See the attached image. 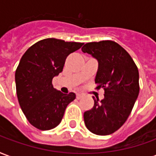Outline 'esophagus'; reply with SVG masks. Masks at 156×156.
I'll list each match as a JSON object with an SVG mask.
<instances>
[{"mask_svg": "<svg viewBox=\"0 0 156 156\" xmlns=\"http://www.w3.org/2000/svg\"><path fill=\"white\" fill-rule=\"evenodd\" d=\"M83 97V95L82 94H80V93H78L76 95V98L78 99V100H80V99H81Z\"/></svg>", "mask_w": 156, "mask_h": 156, "instance_id": "esophagus-1", "label": "esophagus"}]
</instances>
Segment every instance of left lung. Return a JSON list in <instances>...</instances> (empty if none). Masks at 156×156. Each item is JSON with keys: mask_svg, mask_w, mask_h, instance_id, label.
Listing matches in <instances>:
<instances>
[{"mask_svg": "<svg viewBox=\"0 0 156 156\" xmlns=\"http://www.w3.org/2000/svg\"><path fill=\"white\" fill-rule=\"evenodd\" d=\"M81 51L98 61L96 89L105 90L101 101L93 96L95 104L84 113V121L93 134L111 135L123 126L138 97V68L129 53L112 41L86 43Z\"/></svg>", "mask_w": 156, "mask_h": 156, "instance_id": "left-lung-1", "label": "left lung"}]
</instances>
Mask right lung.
Wrapping results in <instances>:
<instances>
[{
  "instance_id": "obj_1",
  "label": "right lung",
  "mask_w": 156,
  "mask_h": 156,
  "mask_svg": "<svg viewBox=\"0 0 156 156\" xmlns=\"http://www.w3.org/2000/svg\"><path fill=\"white\" fill-rule=\"evenodd\" d=\"M84 43L47 38L25 52L15 74L16 95L24 115L34 127L51 129L61 123L76 94L55 90L52 79L61 73L66 57Z\"/></svg>"
}]
</instances>
